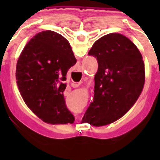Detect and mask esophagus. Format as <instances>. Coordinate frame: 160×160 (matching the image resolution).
Instances as JSON below:
<instances>
[{"mask_svg": "<svg viewBox=\"0 0 160 160\" xmlns=\"http://www.w3.org/2000/svg\"><path fill=\"white\" fill-rule=\"evenodd\" d=\"M71 87H78V84H77V83H74V82H72L71 83Z\"/></svg>", "mask_w": 160, "mask_h": 160, "instance_id": "34e87169", "label": "esophagus"}]
</instances>
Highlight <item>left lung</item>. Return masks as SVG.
<instances>
[{"label":"left lung","instance_id":"8db88e82","mask_svg":"<svg viewBox=\"0 0 160 160\" xmlns=\"http://www.w3.org/2000/svg\"><path fill=\"white\" fill-rule=\"evenodd\" d=\"M98 60L93 102L82 122L100 127L122 118L135 103L145 82L141 53L126 36L112 32L96 41L88 53Z\"/></svg>","mask_w":160,"mask_h":160}]
</instances>
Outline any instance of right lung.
Segmentation results:
<instances>
[{"label":"right lung","mask_w":160,"mask_h":160,"mask_svg":"<svg viewBox=\"0 0 160 160\" xmlns=\"http://www.w3.org/2000/svg\"><path fill=\"white\" fill-rule=\"evenodd\" d=\"M77 62L70 43L56 32L42 31L24 47L18 60L16 80L27 107L46 123H73L65 104L66 73Z\"/></svg>","instance_id":"right-lung-1"}]
</instances>
